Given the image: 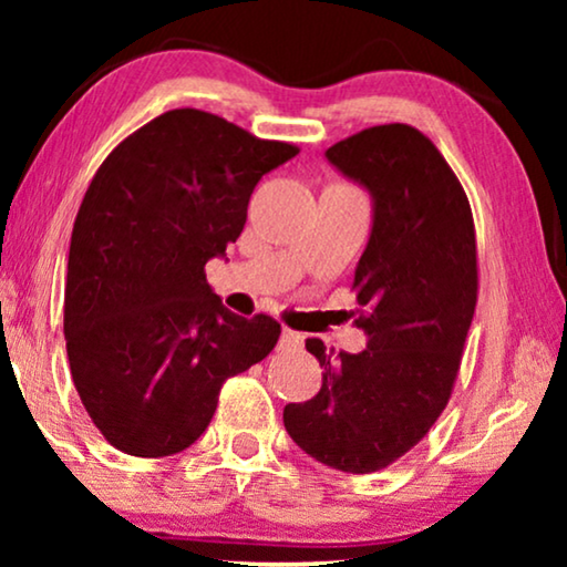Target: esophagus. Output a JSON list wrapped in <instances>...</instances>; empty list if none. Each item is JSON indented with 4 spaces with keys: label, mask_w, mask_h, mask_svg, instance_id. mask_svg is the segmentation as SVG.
Returning <instances> with one entry per match:
<instances>
[{
    "label": "esophagus",
    "mask_w": 567,
    "mask_h": 567,
    "mask_svg": "<svg viewBox=\"0 0 567 567\" xmlns=\"http://www.w3.org/2000/svg\"><path fill=\"white\" fill-rule=\"evenodd\" d=\"M301 340H305V336H301V332L284 328L281 330V343H278V346H281V348H299Z\"/></svg>",
    "instance_id": "34e87169"
}]
</instances>
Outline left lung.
<instances>
[{"label":"left lung","instance_id":"8db88e82","mask_svg":"<svg viewBox=\"0 0 567 567\" xmlns=\"http://www.w3.org/2000/svg\"><path fill=\"white\" fill-rule=\"evenodd\" d=\"M324 154L374 196L351 286L369 343L330 359L309 338L322 386L286 405L284 425L317 462L369 475L408 454L452 398L477 305L475 219L444 154L408 123L363 128Z\"/></svg>","mask_w":567,"mask_h":567}]
</instances>
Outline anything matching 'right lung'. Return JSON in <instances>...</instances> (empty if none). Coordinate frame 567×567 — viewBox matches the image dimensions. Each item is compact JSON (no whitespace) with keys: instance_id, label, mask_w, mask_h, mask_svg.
Returning <instances> with one entry per match:
<instances>
[{"instance_id":"right-lung-1","label":"right lung","mask_w":567,"mask_h":567,"mask_svg":"<svg viewBox=\"0 0 567 567\" xmlns=\"http://www.w3.org/2000/svg\"><path fill=\"white\" fill-rule=\"evenodd\" d=\"M297 154L175 107L97 167L69 245L64 336L82 405L118 452L188 449L224 382L276 348L281 324L224 309L206 262L237 243L260 177Z\"/></svg>"}]
</instances>
